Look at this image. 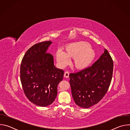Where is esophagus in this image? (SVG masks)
Listing matches in <instances>:
<instances>
[{
	"instance_id": "esophagus-1",
	"label": "esophagus",
	"mask_w": 130,
	"mask_h": 130,
	"mask_svg": "<svg viewBox=\"0 0 130 130\" xmlns=\"http://www.w3.org/2000/svg\"><path fill=\"white\" fill-rule=\"evenodd\" d=\"M69 73L68 71H65L64 73V77L65 78H68L69 77Z\"/></svg>"
}]
</instances>
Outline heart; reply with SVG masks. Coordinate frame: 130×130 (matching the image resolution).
<instances>
[{
    "instance_id": "obj_1",
    "label": "heart",
    "mask_w": 130,
    "mask_h": 130,
    "mask_svg": "<svg viewBox=\"0 0 130 130\" xmlns=\"http://www.w3.org/2000/svg\"><path fill=\"white\" fill-rule=\"evenodd\" d=\"M96 57L95 51L88 43L84 42L72 43L66 46L65 53L61 50L56 53L58 63L62 66L68 64V58H73V66L76 69L83 70L90 66Z\"/></svg>"
}]
</instances>
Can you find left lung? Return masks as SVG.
<instances>
[{
  "label": "left lung",
  "instance_id": "8db88e82",
  "mask_svg": "<svg viewBox=\"0 0 130 130\" xmlns=\"http://www.w3.org/2000/svg\"><path fill=\"white\" fill-rule=\"evenodd\" d=\"M113 61L106 49L91 66L69 75L72 96L85 108L98 103L107 92L112 79Z\"/></svg>",
  "mask_w": 130,
  "mask_h": 130
}]
</instances>
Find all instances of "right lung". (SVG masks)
<instances>
[{
  "instance_id": "1",
  "label": "right lung",
  "mask_w": 130,
  "mask_h": 130,
  "mask_svg": "<svg viewBox=\"0 0 130 130\" xmlns=\"http://www.w3.org/2000/svg\"><path fill=\"white\" fill-rule=\"evenodd\" d=\"M50 41L36 44L23 58L21 81L27 98L33 104L46 106L57 96V86L62 81L64 71L54 66L53 57L47 53Z\"/></svg>"
}]
</instances>
